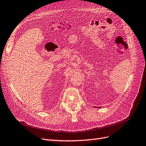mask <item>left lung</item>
Masks as SVG:
<instances>
[{"instance_id": "8db88e82", "label": "left lung", "mask_w": 146, "mask_h": 146, "mask_svg": "<svg viewBox=\"0 0 146 146\" xmlns=\"http://www.w3.org/2000/svg\"><path fill=\"white\" fill-rule=\"evenodd\" d=\"M94 108H96V107H94Z\"/></svg>"}]
</instances>
